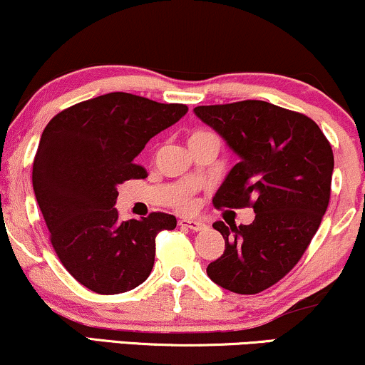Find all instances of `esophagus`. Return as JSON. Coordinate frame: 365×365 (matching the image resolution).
Wrapping results in <instances>:
<instances>
[{
    "instance_id": "34e87169",
    "label": "esophagus",
    "mask_w": 365,
    "mask_h": 365,
    "mask_svg": "<svg viewBox=\"0 0 365 365\" xmlns=\"http://www.w3.org/2000/svg\"><path fill=\"white\" fill-rule=\"evenodd\" d=\"M178 225L182 227H187V230H192V231L207 230V225H205V222H202V221H197V219H182Z\"/></svg>"
}]
</instances>
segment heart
Returning a JSON list of instances; mask_svg holds the SVG:
<instances>
[{
    "label": "heart",
    "instance_id": "b5f03b06",
    "mask_svg": "<svg viewBox=\"0 0 365 365\" xmlns=\"http://www.w3.org/2000/svg\"><path fill=\"white\" fill-rule=\"evenodd\" d=\"M205 135H212L210 133H205V130H197V133H194L190 135V139L188 140H194V139H199V138H205ZM182 209H190V202H182Z\"/></svg>",
    "mask_w": 365,
    "mask_h": 365
}]
</instances>
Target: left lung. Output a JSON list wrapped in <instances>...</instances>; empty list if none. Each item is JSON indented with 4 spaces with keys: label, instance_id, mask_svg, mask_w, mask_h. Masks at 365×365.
<instances>
[{
    "label": "left lung",
    "instance_id": "left-lung-1",
    "mask_svg": "<svg viewBox=\"0 0 365 365\" xmlns=\"http://www.w3.org/2000/svg\"><path fill=\"white\" fill-rule=\"evenodd\" d=\"M194 113L240 158L214 195V205L250 207L252 225H212L225 253L209 263L212 282L257 294L299 262L330 202L333 151L314 120L262 100L195 107Z\"/></svg>",
    "mask_w": 365,
    "mask_h": 365
}]
</instances>
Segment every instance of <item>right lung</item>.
Masks as SVG:
<instances>
[{
	"label": "right lung",
	"instance_id": "1",
	"mask_svg": "<svg viewBox=\"0 0 365 365\" xmlns=\"http://www.w3.org/2000/svg\"><path fill=\"white\" fill-rule=\"evenodd\" d=\"M188 112L113 91L66 108L43 129L32 183L51 243L66 270L96 294L138 287L155 265L156 235L175 230L171 214L118 221L117 187L146 178L135 158L148 140Z\"/></svg>",
	"mask_w": 365,
	"mask_h": 365
}]
</instances>
